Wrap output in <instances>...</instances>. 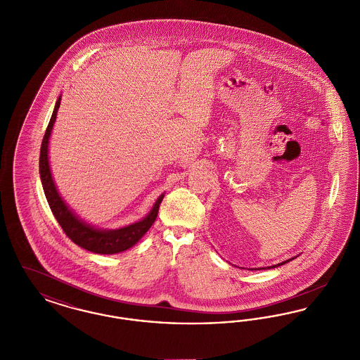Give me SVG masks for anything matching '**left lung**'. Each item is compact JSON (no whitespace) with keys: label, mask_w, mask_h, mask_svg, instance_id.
<instances>
[{"label":"left lung","mask_w":360,"mask_h":360,"mask_svg":"<svg viewBox=\"0 0 360 360\" xmlns=\"http://www.w3.org/2000/svg\"><path fill=\"white\" fill-rule=\"evenodd\" d=\"M297 257H300V255H297ZM290 257V259H288V260H285V262H281V263H278V264H273V266H269V267H260V269H248V270H270V269H275V267H279V266H282V264H285V263H288V262H290L292 259H295V257Z\"/></svg>","instance_id":"8db88e82"}]
</instances>
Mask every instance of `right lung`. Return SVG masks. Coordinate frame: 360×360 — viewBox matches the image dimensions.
I'll return each mask as SVG.
<instances>
[{"instance_id": "obj_1", "label": "right lung", "mask_w": 360, "mask_h": 360, "mask_svg": "<svg viewBox=\"0 0 360 360\" xmlns=\"http://www.w3.org/2000/svg\"><path fill=\"white\" fill-rule=\"evenodd\" d=\"M59 105H60V96L56 100L51 120L49 122V127L43 137L41 148H40V159H39L40 179H41L43 190L49 201V205L51 207L52 213L70 239L87 251L94 254H101V255H113V254L127 251L128 248L134 247L154 224L158 216L159 205L165 197V193H162L158 197L148 214L136 223L129 224L117 229H103L82 220L62 198L52 178L51 167L49 160V144H50L52 128L56 120Z\"/></svg>"}]
</instances>
